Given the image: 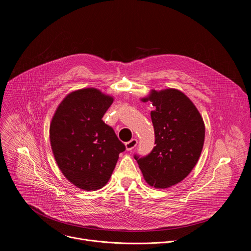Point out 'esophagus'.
Returning <instances> with one entry per match:
<instances>
[{"label":"esophagus","mask_w":251,"mask_h":251,"mask_svg":"<svg viewBox=\"0 0 251 251\" xmlns=\"http://www.w3.org/2000/svg\"><path fill=\"white\" fill-rule=\"evenodd\" d=\"M137 144H138V140H137V139H132V140H130L129 142H127L126 144H125L126 150H127V151H132V150L137 146Z\"/></svg>","instance_id":"obj_1"}]
</instances>
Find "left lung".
<instances>
[{
	"mask_svg": "<svg viewBox=\"0 0 251 251\" xmlns=\"http://www.w3.org/2000/svg\"><path fill=\"white\" fill-rule=\"evenodd\" d=\"M142 101H151L156 146L135 159L147 184L167 189L182 182L197 165L204 142V123L191 99L182 91L152 89Z\"/></svg>",
	"mask_w": 251,
	"mask_h": 251,
	"instance_id": "left-lung-1",
	"label": "left lung"
}]
</instances>
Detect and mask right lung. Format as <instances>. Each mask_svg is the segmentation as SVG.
<instances>
[{"mask_svg":"<svg viewBox=\"0 0 251 251\" xmlns=\"http://www.w3.org/2000/svg\"><path fill=\"white\" fill-rule=\"evenodd\" d=\"M113 97L88 87L67 94L50 125L55 162L67 180L85 191L104 187L113 173L125 145L103 115Z\"/></svg>","mask_w":251,"mask_h":251,"instance_id":"1","label":"right lung"}]
</instances>
